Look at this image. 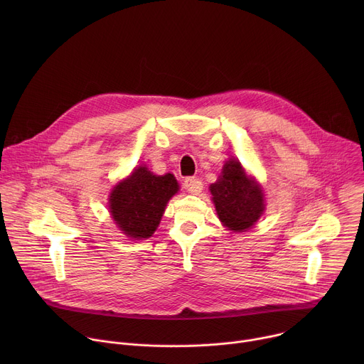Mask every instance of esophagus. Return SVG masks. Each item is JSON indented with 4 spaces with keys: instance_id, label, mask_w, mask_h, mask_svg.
Masks as SVG:
<instances>
[{
    "instance_id": "1",
    "label": "esophagus",
    "mask_w": 364,
    "mask_h": 364,
    "mask_svg": "<svg viewBox=\"0 0 364 364\" xmlns=\"http://www.w3.org/2000/svg\"><path fill=\"white\" fill-rule=\"evenodd\" d=\"M184 187L191 194H198L203 190V183L196 177H186L184 178Z\"/></svg>"
}]
</instances>
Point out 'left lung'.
<instances>
[{
	"instance_id": "1",
	"label": "left lung",
	"mask_w": 364,
	"mask_h": 364,
	"mask_svg": "<svg viewBox=\"0 0 364 364\" xmlns=\"http://www.w3.org/2000/svg\"><path fill=\"white\" fill-rule=\"evenodd\" d=\"M210 193L218 216L229 230L245 232L264 215V190L235 159L226 161L218 181L210 184Z\"/></svg>"
}]
</instances>
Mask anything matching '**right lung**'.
<instances>
[{"instance_id":"1","label":"right lung","mask_w":364,"mask_h":364,"mask_svg":"<svg viewBox=\"0 0 364 364\" xmlns=\"http://www.w3.org/2000/svg\"><path fill=\"white\" fill-rule=\"evenodd\" d=\"M178 191L173 174L155 176L145 166L134 168L109 196V212L119 230L131 239H148L157 230L168 200Z\"/></svg>"}]
</instances>
